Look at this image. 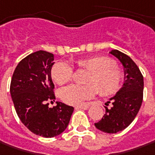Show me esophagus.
Returning <instances> with one entry per match:
<instances>
[{
    "mask_svg": "<svg viewBox=\"0 0 155 155\" xmlns=\"http://www.w3.org/2000/svg\"><path fill=\"white\" fill-rule=\"evenodd\" d=\"M89 108L88 104H84V105H77L75 106V109H82V110H87Z\"/></svg>",
    "mask_w": 155,
    "mask_h": 155,
    "instance_id": "obj_1",
    "label": "esophagus"
}]
</instances>
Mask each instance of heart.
<instances>
[{"instance_id": "1", "label": "heart", "mask_w": 155, "mask_h": 155, "mask_svg": "<svg viewBox=\"0 0 155 155\" xmlns=\"http://www.w3.org/2000/svg\"><path fill=\"white\" fill-rule=\"evenodd\" d=\"M78 67L90 71L86 85L73 84L62 88L60 96L66 104H82L87 99L93 98L99 92L102 95L115 94L123 82V74L119 67L107 56H96L81 58L74 61ZM72 67L64 61H59L52 68L51 76L58 85H64L72 79Z\"/></svg>"}]
</instances>
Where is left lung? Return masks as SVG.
Returning <instances> with one entry per match:
<instances>
[{
  "label": "left lung",
  "mask_w": 155,
  "mask_h": 155,
  "mask_svg": "<svg viewBox=\"0 0 155 155\" xmlns=\"http://www.w3.org/2000/svg\"><path fill=\"white\" fill-rule=\"evenodd\" d=\"M110 53L122 63L124 82L114 97L107 102L112 104L111 108L105 107V114L94 125L104 133L116 134L126 129L136 117L142 103L144 82L139 68L130 56L117 50Z\"/></svg>",
  "instance_id": "1"
}]
</instances>
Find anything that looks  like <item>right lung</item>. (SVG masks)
Listing matches in <instances>:
<instances>
[{"instance_id":"obj_1","label":"right lung","mask_w":155,"mask_h":155,"mask_svg":"<svg viewBox=\"0 0 155 155\" xmlns=\"http://www.w3.org/2000/svg\"><path fill=\"white\" fill-rule=\"evenodd\" d=\"M54 55L45 51H36L19 61L14 70L10 94L20 121L29 130L38 136L51 138L66 130L74 107L54 101V83L51 68Z\"/></svg>"}]
</instances>
